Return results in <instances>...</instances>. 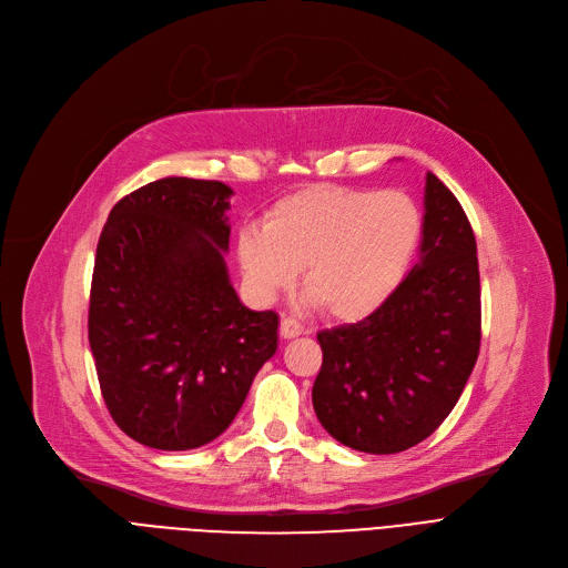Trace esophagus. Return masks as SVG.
<instances>
[{
  "mask_svg": "<svg viewBox=\"0 0 568 568\" xmlns=\"http://www.w3.org/2000/svg\"><path fill=\"white\" fill-rule=\"evenodd\" d=\"M302 334H304V324L300 320H294L290 315H285L281 320V336L283 338H296V336H302Z\"/></svg>",
  "mask_w": 568,
  "mask_h": 568,
  "instance_id": "obj_1",
  "label": "esophagus"
}]
</instances>
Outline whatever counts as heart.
I'll return each instance as SVG.
<instances>
[{
	"mask_svg": "<svg viewBox=\"0 0 568 568\" xmlns=\"http://www.w3.org/2000/svg\"><path fill=\"white\" fill-rule=\"evenodd\" d=\"M422 209L407 193L315 186L276 202L264 225L236 232L251 290L274 296L304 268L308 300L329 317L362 320L398 290L419 251Z\"/></svg>",
	"mask_w": 568,
	"mask_h": 568,
	"instance_id": "b5f03b06",
	"label": "heart"
}]
</instances>
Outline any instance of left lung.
Wrapping results in <instances>:
<instances>
[{
    "label": "left lung",
    "mask_w": 568,
    "mask_h": 568,
    "mask_svg": "<svg viewBox=\"0 0 568 568\" xmlns=\"http://www.w3.org/2000/svg\"><path fill=\"white\" fill-rule=\"evenodd\" d=\"M419 262L377 311L317 334L320 424L349 449L398 454L456 407L481 347L476 239L456 195L426 174Z\"/></svg>",
    "instance_id": "8db88e82"
}]
</instances>
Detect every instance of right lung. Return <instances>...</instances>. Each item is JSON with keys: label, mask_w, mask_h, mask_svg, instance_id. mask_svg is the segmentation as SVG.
<instances>
[{"label": "right lung", "mask_w": 568, "mask_h": 568, "mask_svg": "<svg viewBox=\"0 0 568 568\" xmlns=\"http://www.w3.org/2000/svg\"><path fill=\"white\" fill-rule=\"evenodd\" d=\"M232 189L165 176L119 200L103 225L89 345L114 424L161 452L216 439L278 347V315L230 283Z\"/></svg>", "instance_id": "1"}]
</instances>
